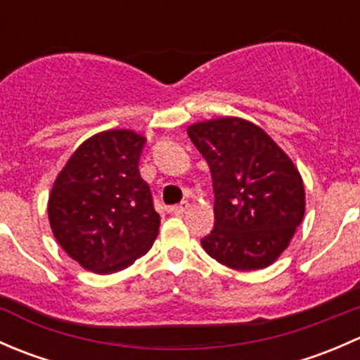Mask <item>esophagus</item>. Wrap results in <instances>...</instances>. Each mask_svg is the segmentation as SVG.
Wrapping results in <instances>:
<instances>
[{
	"label": "esophagus",
	"mask_w": 360,
	"mask_h": 360,
	"mask_svg": "<svg viewBox=\"0 0 360 360\" xmlns=\"http://www.w3.org/2000/svg\"><path fill=\"white\" fill-rule=\"evenodd\" d=\"M188 207H190V203H188V202L177 203V205L169 207V212H170V214H176V216H179V214H184V212H186Z\"/></svg>",
	"instance_id": "obj_1"
}]
</instances>
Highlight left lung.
Returning a JSON list of instances; mask_svg holds the SVG:
<instances>
[{"label": "left lung", "instance_id": "1", "mask_svg": "<svg viewBox=\"0 0 360 360\" xmlns=\"http://www.w3.org/2000/svg\"><path fill=\"white\" fill-rule=\"evenodd\" d=\"M188 136L209 163L216 198L203 250L240 271L270 266L304 216L297 167L261 127L237 116L193 123Z\"/></svg>", "mask_w": 360, "mask_h": 360}]
</instances>
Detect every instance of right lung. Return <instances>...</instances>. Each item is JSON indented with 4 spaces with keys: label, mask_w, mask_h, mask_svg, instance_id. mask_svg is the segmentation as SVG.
<instances>
[{
    "label": "right lung",
    "mask_w": 360,
    "mask_h": 360,
    "mask_svg": "<svg viewBox=\"0 0 360 360\" xmlns=\"http://www.w3.org/2000/svg\"><path fill=\"white\" fill-rule=\"evenodd\" d=\"M146 137L111 129L83 141L56 177L49 221L57 244L99 275L130 266L158 235L160 216L139 174Z\"/></svg>",
    "instance_id": "right-lung-1"
}]
</instances>
